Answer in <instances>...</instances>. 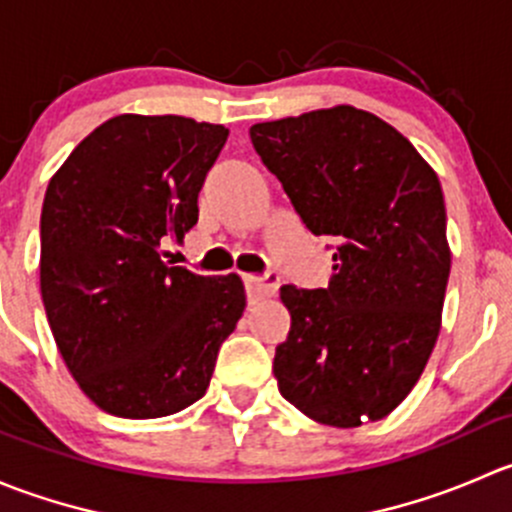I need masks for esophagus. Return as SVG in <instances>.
Instances as JSON below:
<instances>
[{
	"instance_id": "34e87169",
	"label": "esophagus",
	"mask_w": 512,
	"mask_h": 512,
	"mask_svg": "<svg viewBox=\"0 0 512 512\" xmlns=\"http://www.w3.org/2000/svg\"><path fill=\"white\" fill-rule=\"evenodd\" d=\"M245 287H247V297L250 299H262V297H272L280 287V277L275 272H267L265 277L257 275H245Z\"/></svg>"
}]
</instances>
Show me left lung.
<instances>
[{
	"label": "left lung",
	"mask_w": 512,
	"mask_h": 512,
	"mask_svg": "<svg viewBox=\"0 0 512 512\" xmlns=\"http://www.w3.org/2000/svg\"><path fill=\"white\" fill-rule=\"evenodd\" d=\"M250 138L302 223L332 237L327 289L282 287L280 394L324 426L389 416L421 379L451 272L438 175L394 126L354 106L255 123Z\"/></svg>",
	"instance_id": "1"
}]
</instances>
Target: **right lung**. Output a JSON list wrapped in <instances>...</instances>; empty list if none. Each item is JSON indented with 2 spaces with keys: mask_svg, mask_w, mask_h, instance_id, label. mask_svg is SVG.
<instances>
[{
  "mask_svg": "<svg viewBox=\"0 0 512 512\" xmlns=\"http://www.w3.org/2000/svg\"><path fill=\"white\" fill-rule=\"evenodd\" d=\"M225 126L121 113L51 175L39 282L66 369L101 411L178 414L205 394L245 312L237 275L173 267L168 242L198 223V193Z\"/></svg>",
  "mask_w": 512,
  "mask_h": 512,
  "instance_id": "right-lung-1",
  "label": "right lung"
}]
</instances>
